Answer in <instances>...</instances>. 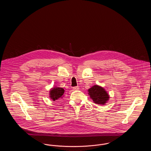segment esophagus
<instances>
[{
	"label": "esophagus",
	"instance_id": "esophagus-1",
	"mask_svg": "<svg viewBox=\"0 0 151 151\" xmlns=\"http://www.w3.org/2000/svg\"><path fill=\"white\" fill-rule=\"evenodd\" d=\"M73 90H75V91H78V90H79V86H74V87H73Z\"/></svg>",
	"mask_w": 151,
	"mask_h": 151
}]
</instances>
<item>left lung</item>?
Here are the masks:
<instances>
[{"instance_id":"1","label":"left lung","mask_w":151,"mask_h":151,"mask_svg":"<svg viewBox=\"0 0 151 151\" xmlns=\"http://www.w3.org/2000/svg\"><path fill=\"white\" fill-rule=\"evenodd\" d=\"M89 94L96 104H102L109 100V96L105 89L98 86H94L88 89Z\"/></svg>"}]
</instances>
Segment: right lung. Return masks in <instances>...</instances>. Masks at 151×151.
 Masks as SVG:
<instances>
[{
    "label": "right lung",
    "instance_id": "1",
    "mask_svg": "<svg viewBox=\"0 0 151 151\" xmlns=\"http://www.w3.org/2000/svg\"><path fill=\"white\" fill-rule=\"evenodd\" d=\"M65 90L62 88H54L50 91V97L53 101L58 100V99L61 97L64 94Z\"/></svg>",
    "mask_w": 151,
    "mask_h": 151
}]
</instances>
